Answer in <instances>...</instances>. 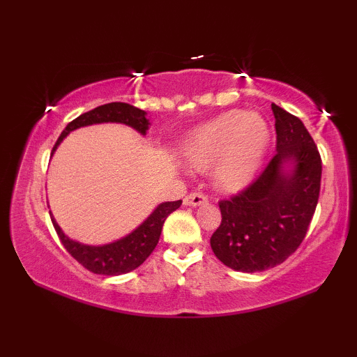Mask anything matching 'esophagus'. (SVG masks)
<instances>
[{
	"label": "esophagus",
	"instance_id": "34e87169",
	"mask_svg": "<svg viewBox=\"0 0 357 357\" xmlns=\"http://www.w3.org/2000/svg\"><path fill=\"white\" fill-rule=\"evenodd\" d=\"M185 206H202V204H208V197L203 192H192L184 198Z\"/></svg>",
	"mask_w": 357,
	"mask_h": 357
}]
</instances>
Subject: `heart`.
<instances>
[{
    "instance_id": "1",
    "label": "heart",
    "mask_w": 357,
    "mask_h": 357,
    "mask_svg": "<svg viewBox=\"0 0 357 357\" xmlns=\"http://www.w3.org/2000/svg\"><path fill=\"white\" fill-rule=\"evenodd\" d=\"M269 138V126L261 114L229 110L189 134L181 153L187 164L198 170L217 160V184L225 190H238L258 170Z\"/></svg>"
}]
</instances>
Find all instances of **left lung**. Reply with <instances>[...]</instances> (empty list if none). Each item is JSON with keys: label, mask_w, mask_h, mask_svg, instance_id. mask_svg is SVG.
Segmentation results:
<instances>
[{"label": "left lung", "mask_w": 357, "mask_h": 357, "mask_svg": "<svg viewBox=\"0 0 357 357\" xmlns=\"http://www.w3.org/2000/svg\"><path fill=\"white\" fill-rule=\"evenodd\" d=\"M277 153L252 184L219 202L222 223L211 236L220 261L241 273L280 264L304 241L321 185V157L299 118L271 105Z\"/></svg>", "instance_id": "left-lung-1"}]
</instances>
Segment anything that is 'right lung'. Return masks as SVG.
<instances>
[{
	"instance_id": "obj_1",
	"label": "right lung",
	"mask_w": 357,
	"mask_h": 357,
	"mask_svg": "<svg viewBox=\"0 0 357 357\" xmlns=\"http://www.w3.org/2000/svg\"><path fill=\"white\" fill-rule=\"evenodd\" d=\"M100 123H121L130 126L132 129L140 132L142 135H146V130L149 129L146 112H143L134 105L124 104V102H112V104L96 107L94 110H89L80 114V116L75 118L74 121H70V123L66 126V129L61 132V135H59L55 146H53L52 155L59 146V143H61L72 130L84 128V126ZM181 203H183V200L160 203L159 206L151 213L148 219L144 220L140 227H137L134 231L129 233L128 236L104 245H86L77 243V241L66 236L63 229L59 228L56 223L55 217L52 215V213L50 219L53 227L56 229L59 241H61V244L64 245V249L68 250L78 263L94 274L121 275L137 269L138 266L143 264L144 259L153 253L157 243H159L162 227H164L165 219L173 213V211H176L181 206Z\"/></svg>"
}]
</instances>
